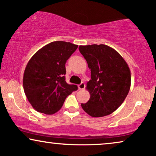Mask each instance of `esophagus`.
I'll list each match as a JSON object with an SVG mask.
<instances>
[{
	"mask_svg": "<svg viewBox=\"0 0 156 156\" xmlns=\"http://www.w3.org/2000/svg\"><path fill=\"white\" fill-rule=\"evenodd\" d=\"M78 87H79V90H84V88H85V84H84V82H82L80 84H79Z\"/></svg>",
	"mask_w": 156,
	"mask_h": 156,
	"instance_id": "obj_1",
	"label": "esophagus"
}]
</instances>
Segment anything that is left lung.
Wrapping results in <instances>:
<instances>
[{
  "label": "left lung",
  "instance_id": "left-lung-1",
  "mask_svg": "<svg viewBox=\"0 0 156 156\" xmlns=\"http://www.w3.org/2000/svg\"><path fill=\"white\" fill-rule=\"evenodd\" d=\"M91 69V80L86 89L90 94L82 108L93 118L115 112L124 102L131 84L130 70L122 56L105 44L80 46Z\"/></svg>",
  "mask_w": 156,
  "mask_h": 156
}]
</instances>
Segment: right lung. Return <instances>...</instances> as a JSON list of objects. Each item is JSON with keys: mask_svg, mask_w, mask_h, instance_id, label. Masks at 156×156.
Masks as SVG:
<instances>
[{"mask_svg": "<svg viewBox=\"0 0 156 156\" xmlns=\"http://www.w3.org/2000/svg\"><path fill=\"white\" fill-rule=\"evenodd\" d=\"M78 46L53 41L34 54L24 71L23 85L30 104L38 112L52 115L62 108L65 99L77 90L65 81L66 60Z\"/></svg>", "mask_w": 156, "mask_h": 156, "instance_id": "add662e5", "label": "right lung"}]
</instances>
